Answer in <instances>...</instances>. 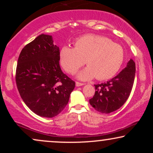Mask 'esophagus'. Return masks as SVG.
I'll list each match as a JSON object with an SVG mask.
<instances>
[{
  "instance_id": "obj_1",
  "label": "esophagus",
  "mask_w": 153,
  "mask_h": 153,
  "mask_svg": "<svg viewBox=\"0 0 153 153\" xmlns=\"http://www.w3.org/2000/svg\"><path fill=\"white\" fill-rule=\"evenodd\" d=\"M84 85V83H80V82H79V81H76V86L79 87V86H81V85Z\"/></svg>"
}]
</instances>
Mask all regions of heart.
<instances>
[{
	"mask_svg": "<svg viewBox=\"0 0 153 153\" xmlns=\"http://www.w3.org/2000/svg\"><path fill=\"white\" fill-rule=\"evenodd\" d=\"M74 48L65 46L60 50V63L67 72L73 74L85 64L79 73L81 79L98 80L112 78L120 70L124 60V51L118 44L101 35L88 34L77 38Z\"/></svg>",
	"mask_w": 153,
	"mask_h": 153,
	"instance_id": "obj_1",
	"label": "heart"
}]
</instances>
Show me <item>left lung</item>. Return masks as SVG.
<instances>
[{
	"label": "left lung",
	"mask_w": 153,
	"mask_h": 153,
	"mask_svg": "<svg viewBox=\"0 0 153 153\" xmlns=\"http://www.w3.org/2000/svg\"><path fill=\"white\" fill-rule=\"evenodd\" d=\"M136 72L133 60L127 67L110 81L95 84V93L90 99L91 105L102 114H109L120 108L128 99L132 89Z\"/></svg>",
	"instance_id": "left-lung-1"
}]
</instances>
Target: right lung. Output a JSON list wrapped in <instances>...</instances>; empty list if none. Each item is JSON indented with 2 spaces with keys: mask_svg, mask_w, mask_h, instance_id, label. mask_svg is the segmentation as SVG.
Instances as JSON below:
<instances>
[{
  "mask_svg": "<svg viewBox=\"0 0 153 153\" xmlns=\"http://www.w3.org/2000/svg\"><path fill=\"white\" fill-rule=\"evenodd\" d=\"M60 50L51 35L42 34L21 51L16 83L26 106L35 114L53 118L69 102L75 82L62 72Z\"/></svg>",
  "mask_w": 153,
  "mask_h": 153,
  "instance_id": "obj_1",
  "label": "right lung"
}]
</instances>
